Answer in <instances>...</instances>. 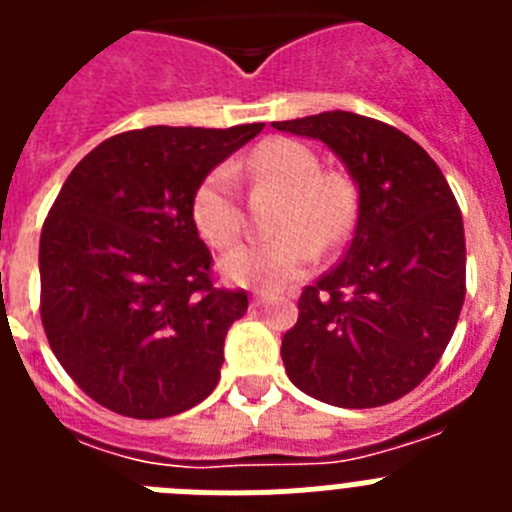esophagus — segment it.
<instances>
[{"label": "esophagus", "instance_id": "34e87169", "mask_svg": "<svg viewBox=\"0 0 512 512\" xmlns=\"http://www.w3.org/2000/svg\"><path fill=\"white\" fill-rule=\"evenodd\" d=\"M266 302H269V295H264V292H253L251 295L253 307H261V305H266Z\"/></svg>", "mask_w": 512, "mask_h": 512}]
</instances>
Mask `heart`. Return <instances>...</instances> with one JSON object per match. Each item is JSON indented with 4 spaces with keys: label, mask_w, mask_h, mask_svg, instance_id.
<instances>
[{
    "label": "heart",
    "mask_w": 512,
    "mask_h": 512,
    "mask_svg": "<svg viewBox=\"0 0 512 512\" xmlns=\"http://www.w3.org/2000/svg\"><path fill=\"white\" fill-rule=\"evenodd\" d=\"M248 171L287 192L277 217L284 233L235 246L220 259L230 284L251 289H284L305 274L320 246L343 241L354 223V192L336 174H320L318 156L297 140L269 138L253 148ZM192 217L212 246H230L243 233V205L233 164H220L194 189Z\"/></svg>",
    "instance_id": "b5f03b06"
}]
</instances>
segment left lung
<instances>
[{"label": "left lung", "instance_id": "8db88e82", "mask_svg": "<svg viewBox=\"0 0 512 512\" xmlns=\"http://www.w3.org/2000/svg\"><path fill=\"white\" fill-rule=\"evenodd\" d=\"M271 125L325 143L359 192L346 256L305 287L282 338L287 377L336 408L400 400L438 364L464 305L454 192L413 138L372 117L333 110Z\"/></svg>", "mask_w": 512, "mask_h": 512}]
</instances>
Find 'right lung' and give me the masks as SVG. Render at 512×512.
<instances>
[{
    "instance_id": "1",
    "label": "right lung",
    "mask_w": 512,
    "mask_h": 512,
    "mask_svg": "<svg viewBox=\"0 0 512 512\" xmlns=\"http://www.w3.org/2000/svg\"><path fill=\"white\" fill-rule=\"evenodd\" d=\"M261 128L130 130L63 182L40 233V318L66 374L112 413L169 418L217 387L248 297L212 287L192 197Z\"/></svg>"
}]
</instances>
